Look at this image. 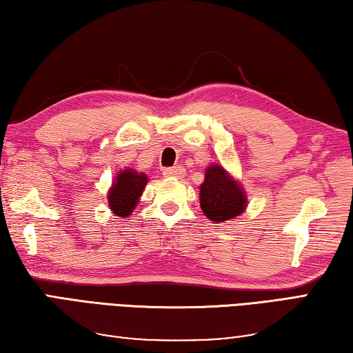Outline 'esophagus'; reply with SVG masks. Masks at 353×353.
<instances>
[{"label": "esophagus", "instance_id": "1", "mask_svg": "<svg viewBox=\"0 0 353 353\" xmlns=\"http://www.w3.org/2000/svg\"><path fill=\"white\" fill-rule=\"evenodd\" d=\"M184 170L183 167H167V169H164L163 175L167 176V178H183L184 176Z\"/></svg>", "mask_w": 353, "mask_h": 353}]
</instances>
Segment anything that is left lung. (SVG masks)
<instances>
[{"mask_svg":"<svg viewBox=\"0 0 353 353\" xmlns=\"http://www.w3.org/2000/svg\"><path fill=\"white\" fill-rule=\"evenodd\" d=\"M200 206L212 222L231 221L244 212L247 195L222 165L212 164L206 169L205 181L200 186Z\"/></svg>","mask_w":353,"mask_h":353,"instance_id":"1","label":"left lung"}]
</instances>
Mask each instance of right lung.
<instances>
[{"instance_id": "obj_1", "label": "right lung", "mask_w": 353, "mask_h": 353, "mask_svg": "<svg viewBox=\"0 0 353 353\" xmlns=\"http://www.w3.org/2000/svg\"><path fill=\"white\" fill-rule=\"evenodd\" d=\"M147 181L148 178L145 173H139L132 169L117 173V176L114 178L112 188L109 189L108 194L109 208L115 216L128 217L131 214Z\"/></svg>"}]
</instances>
